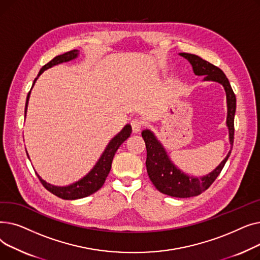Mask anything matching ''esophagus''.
<instances>
[{
    "label": "esophagus",
    "mask_w": 260,
    "mask_h": 260,
    "mask_svg": "<svg viewBox=\"0 0 260 260\" xmlns=\"http://www.w3.org/2000/svg\"><path fill=\"white\" fill-rule=\"evenodd\" d=\"M131 124H132V128H133V133L134 134H138L141 131L142 126H143L142 121L139 120V119H134L131 122Z\"/></svg>",
    "instance_id": "obj_1"
}]
</instances>
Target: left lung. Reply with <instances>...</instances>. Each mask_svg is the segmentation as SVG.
Instances as JSON below:
<instances>
[{
    "instance_id": "left-lung-1",
    "label": "left lung",
    "mask_w": 260,
    "mask_h": 260,
    "mask_svg": "<svg viewBox=\"0 0 260 260\" xmlns=\"http://www.w3.org/2000/svg\"><path fill=\"white\" fill-rule=\"evenodd\" d=\"M179 56L189 62L196 76H204L203 81H214L223 86L226 95V126L229 129V141L231 144V149L219 166L208 175L195 177L185 174L174 165L165 146L157 139L156 135L151 129H144L142 132V138L146 145V170L149 179L155 187L162 194L177 198H188L198 196L209 188L222 171L226 160L231 155L232 146H233L234 142L236 97L228 78L220 68L201 59L196 54L180 52Z\"/></svg>"
}]
</instances>
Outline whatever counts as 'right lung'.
Returning <instances> with one entry per match:
<instances>
[{"label":"right lung","mask_w":260,"mask_h":260,"mask_svg":"<svg viewBox=\"0 0 260 260\" xmlns=\"http://www.w3.org/2000/svg\"><path fill=\"white\" fill-rule=\"evenodd\" d=\"M78 56H79V50L74 49L72 51H68V52H65L63 54H60V56L54 57L50 62H48L47 64H45L42 68H41V71L38 74V77L34 81L31 89H32V87L36 83V81L38 80V78L44 73V71L48 70V68H50V67L59 65L61 63H65V62H70L72 60H75V59L78 58ZM31 89L29 90L28 94H27V98H26L25 118H26L27 106H28V101H29ZM131 134H132V126H131V124H126L115 136V137L111 141L108 142V144L106 145V147L104 149V152L102 153V155L98 159V161L95 162V165L93 166V168L83 177V178L79 179L78 181H76L72 184L64 185V186L53 185V184H50V183L46 182L45 180L41 178L38 173H36V174L38 175L39 179H40L41 183L43 184V186L47 190H49L50 193L58 196L59 198L66 199V200H76V199L87 197V196L95 193L99 188L102 187V185L105 182L107 175L109 174V171H111L113 158H114V156L117 152V149L120 147V145L123 142H124L126 139H128ZM26 154H27V157H28V159H29V156H28V153H27V151H26Z\"/></svg>","instance_id":"add662e5"}]
</instances>
